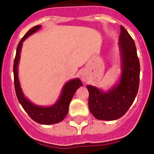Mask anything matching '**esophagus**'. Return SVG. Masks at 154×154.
Here are the masks:
<instances>
[{"instance_id": "34e87169", "label": "esophagus", "mask_w": 154, "mask_h": 154, "mask_svg": "<svg viewBox=\"0 0 154 154\" xmlns=\"http://www.w3.org/2000/svg\"><path fill=\"white\" fill-rule=\"evenodd\" d=\"M81 80L85 81V82L87 81V77H86V75L85 73H81Z\"/></svg>"}]
</instances>
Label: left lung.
<instances>
[{"label":"left lung","mask_w":154,"mask_h":154,"mask_svg":"<svg viewBox=\"0 0 154 154\" xmlns=\"http://www.w3.org/2000/svg\"><path fill=\"white\" fill-rule=\"evenodd\" d=\"M120 29L119 46L122 71L119 81L105 92L96 86L87 85L90 112L100 120H116L124 116L139 87L140 64L135 43L124 27L121 26Z\"/></svg>","instance_id":"obj_1"}]
</instances>
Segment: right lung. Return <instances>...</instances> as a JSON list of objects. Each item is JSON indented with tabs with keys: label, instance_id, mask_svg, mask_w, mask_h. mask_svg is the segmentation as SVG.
Wrapping results in <instances>:
<instances>
[{
	"label": "right lung",
	"instance_id": "obj_1",
	"mask_svg": "<svg viewBox=\"0 0 154 154\" xmlns=\"http://www.w3.org/2000/svg\"><path fill=\"white\" fill-rule=\"evenodd\" d=\"M41 28V25L35 26L30 29L25 35L21 38L19 42L17 48H16V54L13 65V73H14V84L15 90H16V97L19 102L20 103L24 111L28 114V116L39 124L51 125L57 123L61 122L65 119L69 112V106L70 101L73 98V95L76 92L77 89L82 86L81 80L78 78H74L73 80L66 82L63 86L62 90V93L60 95L59 98L54 104L48 107L36 105L35 103L25 97L22 88L20 87V84L19 81L18 77V66L20 57L21 48L23 42L31 35L36 32Z\"/></svg>",
	"mask_w": 154,
	"mask_h": 154
}]
</instances>
